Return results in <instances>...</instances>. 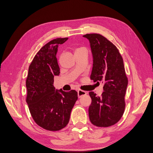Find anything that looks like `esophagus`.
<instances>
[{
	"instance_id": "1",
	"label": "esophagus",
	"mask_w": 153,
	"mask_h": 153,
	"mask_svg": "<svg viewBox=\"0 0 153 153\" xmlns=\"http://www.w3.org/2000/svg\"><path fill=\"white\" fill-rule=\"evenodd\" d=\"M77 94H78V97L81 98V97H82L84 95H86L87 94V93L85 91L79 90H78V91H77Z\"/></svg>"
}]
</instances>
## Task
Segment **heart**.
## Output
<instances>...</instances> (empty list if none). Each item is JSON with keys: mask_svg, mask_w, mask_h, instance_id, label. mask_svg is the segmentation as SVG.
<instances>
[{"mask_svg": "<svg viewBox=\"0 0 153 153\" xmlns=\"http://www.w3.org/2000/svg\"><path fill=\"white\" fill-rule=\"evenodd\" d=\"M76 51H86V50L85 48H81L77 49Z\"/></svg>", "mask_w": 153, "mask_h": 153, "instance_id": "heart-1", "label": "heart"}]
</instances>
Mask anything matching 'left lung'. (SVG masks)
I'll list each match as a JSON object with an SVG mask.
<instances>
[{"instance_id": "8db88e82", "label": "left lung", "mask_w": 153, "mask_h": 153, "mask_svg": "<svg viewBox=\"0 0 153 153\" xmlns=\"http://www.w3.org/2000/svg\"><path fill=\"white\" fill-rule=\"evenodd\" d=\"M83 37L89 40L93 56L90 79L104 84L100 97L89 93L90 120L98 127L111 126L120 120L125 108L128 78L123 58L116 46L100 34L88 33Z\"/></svg>"}]
</instances>
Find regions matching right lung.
Returning a JSON list of instances; mask_svg holds the SVG:
<instances>
[{"label": "right lung", "mask_w": 153, "mask_h": 153, "mask_svg": "<svg viewBox=\"0 0 153 153\" xmlns=\"http://www.w3.org/2000/svg\"><path fill=\"white\" fill-rule=\"evenodd\" d=\"M68 38H57L45 44L34 56L26 80L27 103L34 121L42 128L58 131L69 122L77 92L56 90L54 76L60 74L58 48Z\"/></svg>", "instance_id": "obj_1"}]
</instances>
